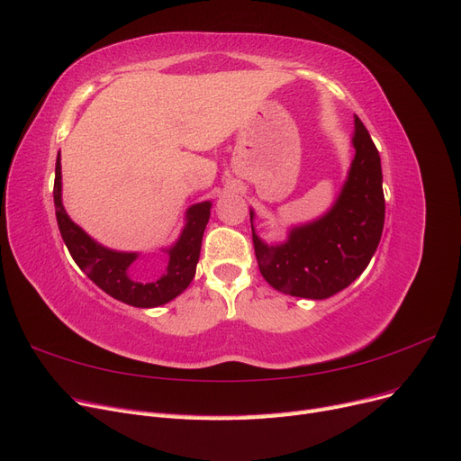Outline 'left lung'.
<instances>
[{"instance_id":"obj_1","label":"left lung","mask_w":461,"mask_h":461,"mask_svg":"<svg viewBox=\"0 0 461 461\" xmlns=\"http://www.w3.org/2000/svg\"><path fill=\"white\" fill-rule=\"evenodd\" d=\"M356 156L337 200L323 215L292 225L281 242H265L254 227L259 271L288 296L325 300L350 286L366 271L384 227L381 156L359 117H354Z\"/></svg>"}]
</instances>
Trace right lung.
<instances>
[{"label": "right lung", "instance_id": "obj_1", "mask_svg": "<svg viewBox=\"0 0 461 461\" xmlns=\"http://www.w3.org/2000/svg\"><path fill=\"white\" fill-rule=\"evenodd\" d=\"M53 203L61 239L75 263L105 294L122 303L134 305V308H159L183 294L190 286L194 275H196L203 230L213 205L209 200L190 205L185 213V227L178 239L171 246L161 248V252L167 256L165 273L158 278H140L132 267L134 261L140 258V252H121V249L100 244L65 212L59 156L55 161Z\"/></svg>", "mask_w": 461, "mask_h": 461}]
</instances>
